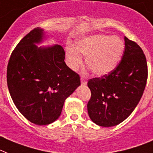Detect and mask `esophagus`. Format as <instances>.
<instances>
[{
	"mask_svg": "<svg viewBox=\"0 0 153 153\" xmlns=\"http://www.w3.org/2000/svg\"><path fill=\"white\" fill-rule=\"evenodd\" d=\"M81 82H82V85H85L87 83L86 77L85 76V75H82V76H81Z\"/></svg>",
	"mask_w": 153,
	"mask_h": 153,
	"instance_id": "esophagus-1",
	"label": "esophagus"
}]
</instances>
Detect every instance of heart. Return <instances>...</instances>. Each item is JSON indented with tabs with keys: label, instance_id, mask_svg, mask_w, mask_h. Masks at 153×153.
<instances>
[{
	"label": "heart",
	"instance_id": "1",
	"mask_svg": "<svg viewBox=\"0 0 153 153\" xmlns=\"http://www.w3.org/2000/svg\"><path fill=\"white\" fill-rule=\"evenodd\" d=\"M124 44L119 37L95 35L77 43L76 50L70 48L67 57L71 68L76 69L82 63L81 54L85 56L87 66L97 75H104L112 71L120 61Z\"/></svg>",
	"mask_w": 153,
	"mask_h": 153
}]
</instances>
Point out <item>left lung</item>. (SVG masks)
<instances>
[{
	"instance_id": "obj_1",
	"label": "left lung",
	"mask_w": 153,
	"mask_h": 153,
	"mask_svg": "<svg viewBox=\"0 0 153 153\" xmlns=\"http://www.w3.org/2000/svg\"><path fill=\"white\" fill-rule=\"evenodd\" d=\"M124 51L110 73L88 82L91 98L88 116L97 125L112 127L124 121L142 98L148 79V66L142 48L124 36Z\"/></svg>"
}]
</instances>
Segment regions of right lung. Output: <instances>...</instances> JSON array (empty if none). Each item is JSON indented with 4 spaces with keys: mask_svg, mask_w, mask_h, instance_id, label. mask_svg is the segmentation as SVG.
Listing matches in <instances>:
<instances>
[{
    "mask_svg": "<svg viewBox=\"0 0 153 153\" xmlns=\"http://www.w3.org/2000/svg\"><path fill=\"white\" fill-rule=\"evenodd\" d=\"M43 30L35 28L18 43L7 68V83L14 103L23 116L38 125L60 117L67 97L81 85L79 74L67 66L61 45L37 47Z\"/></svg>",
    "mask_w": 153,
    "mask_h": 153,
    "instance_id": "obj_1",
    "label": "right lung"
}]
</instances>
